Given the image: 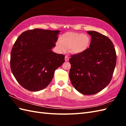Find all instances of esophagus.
Listing matches in <instances>:
<instances>
[{"instance_id":"obj_1","label":"esophagus","mask_w":126,"mask_h":126,"mask_svg":"<svg viewBox=\"0 0 126 126\" xmlns=\"http://www.w3.org/2000/svg\"><path fill=\"white\" fill-rule=\"evenodd\" d=\"M69 60V57H68V56L66 55V56H65V61H68Z\"/></svg>"}]
</instances>
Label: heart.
Returning <instances> with one entry per match:
<instances>
[{
  "mask_svg": "<svg viewBox=\"0 0 126 126\" xmlns=\"http://www.w3.org/2000/svg\"><path fill=\"white\" fill-rule=\"evenodd\" d=\"M90 43V38L87 34L77 32H68L60 38V43L57 46L62 51L70 49L74 53H79L84 51Z\"/></svg>",
  "mask_w": 126,
  "mask_h": 126,
  "instance_id": "heart-1",
  "label": "heart"
}]
</instances>
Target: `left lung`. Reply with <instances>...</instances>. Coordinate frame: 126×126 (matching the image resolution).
Listing matches in <instances>:
<instances>
[{
  "label": "left lung",
  "instance_id": "obj_1",
  "mask_svg": "<svg viewBox=\"0 0 126 126\" xmlns=\"http://www.w3.org/2000/svg\"><path fill=\"white\" fill-rule=\"evenodd\" d=\"M89 47L81 53L71 56L69 77L72 84L80 93L93 95L109 84L116 63L113 43L107 37L94 31Z\"/></svg>",
  "mask_w": 126,
  "mask_h": 126
}]
</instances>
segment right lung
I'll return each instance as SVG.
<instances>
[{
    "label": "right lung",
    "mask_w": 126,
    "mask_h": 126,
    "mask_svg": "<svg viewBox=\"0 0 126 126\" xmlns=\"http://www.w3.org/2000/svg\"><path fill=\"white\" fill-rule=\"evenodd\" d=\"M59 30L34 29L23 32L11 52L10 66L17 82L26 90L38 92L51 81L65 56L53 52Z\"/></svg>",
    "instance_id": "obj_1"
}]
</instances>
